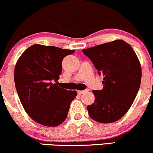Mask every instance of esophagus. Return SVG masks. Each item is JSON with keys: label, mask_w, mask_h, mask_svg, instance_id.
Returning <instances> with one entry per match:
<instances>
[{"label": "esophagus", "mask_w": 153, "mask_h": 153, "mask_svg": "<svg viewBox=\"0 0 153 153\" xmlns=\"http://www.w3.org/2000/svg\"><path fill=\"white\" fill-rule=\"evenodd\" d=\"M88 90H84V91H78V94L81 95V94H83L84 93L87 92Z\"/></svg>", "instance_id": "esophagus-1"}]
</instances>
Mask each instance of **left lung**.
<instances>
[{
	"label": "left lung",
	"mask_w": 153,
	"mask_h": 153,
	"mask_svg": "<svg viewBox=\"0 0 153 153\" xmlns=\"http://www.w3.org/2000/svg\"><path fill=\"white\" fill-rule=\"evenodd\" d=\"M82 52L102 74V90L93 91L95 101L87 106L96 122L111 123L120 119L134 102L142 78L140 62L134 51L123 40H114Z\"/></svg>",
	"instance_id": "8db88e82"
}]
</instances>
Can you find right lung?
<instances>
[{
    "label": "right lung",
    "mask_w": 153,
    "mask_h": 153,
    "mask_svg": "<svg viewBox=\"0 0 153 153\" xmlns=\"http://www.w3.org/2000/svg\"><path fill=\"white\" fill-rule=\"evenodd\" d=\"M74 52L36 44L26 49L17 61L16 88L24 110L34 122L57 127L65 120L77 92L58 86L57 80L63 58Z\"/></svg>",
    "instance_id": "obj_1"
}]
</instances>
